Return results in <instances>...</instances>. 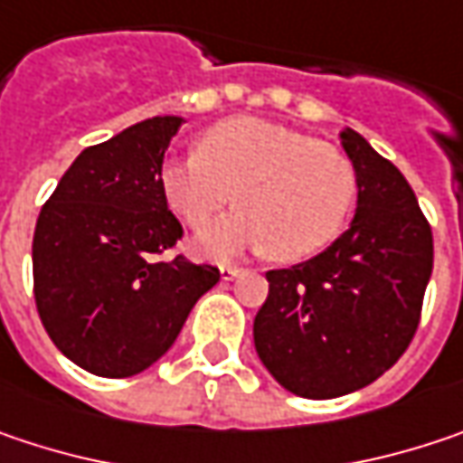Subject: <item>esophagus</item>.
<instances>
[{
    "label": "esophagus",
    "instance_id": "esophagus-1",
    "mask_svg": "<svg viewBox=\"0 0 463 463\" xmlns=\"http://www.w3.org/2000/svg\"><path fill=\"white\" fill-rule=\"evenodd\" d=\"M241 273H243V270H241V268H235V265H222V268H220L222 280H232V278H238Z\"/></svg>",
    "mask_w": 463,
    "mask_h": 463
}]
</instances>
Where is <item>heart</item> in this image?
Masks as SVG:
<instances>
[{
	"label": "heart",
	"instance_id": "b5f03b06",
	"mask_svg": "<svg viewBox=\"0 0 463 463\" xmlns=\"http://www.w3.org/2000/svg\"><path fill=\"white\" fill-rule=\"evenodd\" d=\"M158 183L190 228L212 222L232 198L243 206L195 235V251L209 260L243 249H270L280 262L307 260L339 235L355 201V172L342 150L254 116L212 127L201 150L161 164Z\"/></svg>",
	"mask_w": 463,
	"mask_h": 463
}]
</instances>
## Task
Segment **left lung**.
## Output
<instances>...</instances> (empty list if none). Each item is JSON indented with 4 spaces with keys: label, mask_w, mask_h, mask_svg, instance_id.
<instances>
[{
    "label": "left lung",
    "mask_w": 463,
    "mask_h": 463,
    "mask_svg": "<svg viewBox=\"0 0 463 463\" xmlns=\"http://www.w3.org/2000/svg\"><path fill=\"white\" fill-rule=\"evenodd\" d=\"M355 169L350 228L317 257L270 270L254 347L299 398L350 395L390 371L411 345L432 275V231L400 169L345 127Z\"/></svg>",
    "instance_id": "1"
}]
</instances>
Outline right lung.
Listing matches in <instances>:
<instances>
[{"label":"right lung","mask_w":463,"mask_h":463,"mask_svg":"<svg viewBox=\"0 0 463 463\" xmlns=\"http://www.w3.org/2000/svg\"><path fill=\"white\" fill-rule=\"evenodd\" d=\"M183 116H153L84 147L42 206L33 297L55 347L79 368L124 379L146 371L220 280L212 265L161 254L183 238L158 172Z\"/></svg>","instance_id":"right-lung-1"}]
</instances>
